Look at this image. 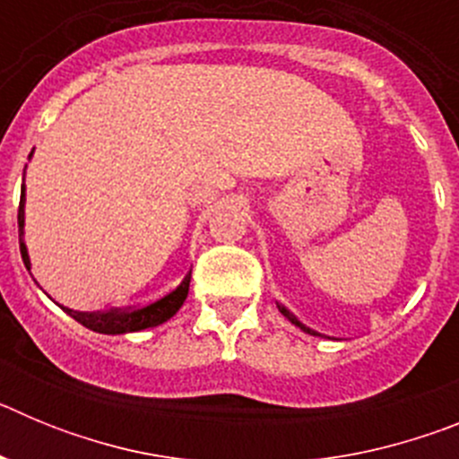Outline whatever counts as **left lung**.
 Listing matches in <instances>:
<instances>
[{
    "mask_svg": "<svg viewBox=\"0 0 459 459\" xmlns=\"http://www.w3.org/2000/svg\"><path fill=\"white\" fill-rule=\"evenodd\" d=\"M278 310H280V312H282V315H285V317H287V319H290V322H291V324H296V326H299V328H303V331H306V333H312V335H317V333H315V331H310V328H307V326H303V324H301V322H299V319H296V317H294V315H291V312H290V310H287V307L278 306Z\"/></svg>",
    "mask_w": 459,
    "mask_h": 459,
    "instance_id": "obj_1",
    "label": "left lung"
}]
</instances>
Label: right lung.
<instances>
[{
  "label": "right lung",
  "instance_id": "add662e5",
  "mask_svg": "<svg viewBox=\"0 0 459 459\" xmlns=\"http://www.w3.org/2000/svg\"><path fill=\"white\" fill-rule=\"evenodd\" d=\"M22 227H24V184H22V195H20V206H18V232H20V255H22V262L24 266H27V271H30V255H27V246H24L22 241ZM188 287H190V273L186 275L184 282H181L177 290H172L169 294H165L163 299H158V301L147 303V306L126 307V310L112 307V310H103V312H75V310H68V307H64V310H66L75 322L91 328V331H96V333H105V335L135 333V331H142V328H152V326H158V324L168 322L172 315H177V310L184 306L186 296H188Z\"/></svg>",
  "mask_w": 459,
  "mask_h": 459
}]
</instances>
